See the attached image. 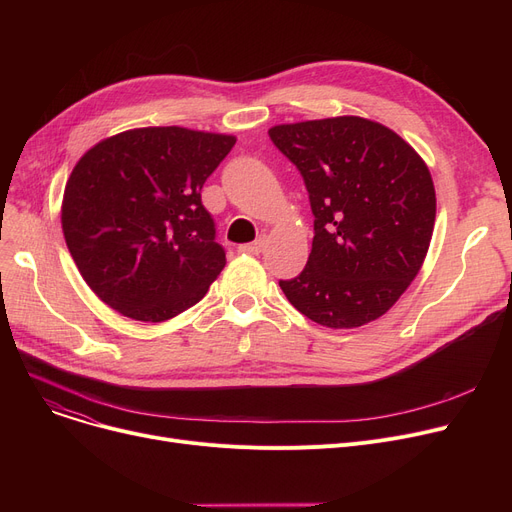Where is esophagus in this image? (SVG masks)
Returning <instances> with one entry per match:
<instances>
[{"label":"esophagus","instance_id":"1","mask_svg":"<svg viewBox=\"0 0 512 512\" xmlns=\"http://www.w3.org/2000/svg\"><path fill=\"white\" fill-rule=\"evenodd\" d=\"M265 245H267V238L261 236L259 240L249 242V245H240L238 251H240V253H247V255H259V253L265 249Z\"/></svg>","mask_w":512,"mask_h":512}]
</instances>
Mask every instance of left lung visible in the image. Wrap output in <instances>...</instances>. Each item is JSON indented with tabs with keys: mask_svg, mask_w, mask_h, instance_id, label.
<instances>
[{
	"mask_svg": "<svg viewBox=\"0 0 512 512\" xmlns=\"http://www.w3.org/2000/svg\"><path fill=\"white\" fill-rule=\"evenodd\" d=\"M270 139L299 168L315 215L307 267L280 288L294 309L332 330L382 317L425 261L436 188L423 157L361 116L272 126Z\"/></svg>",
	"mask_w": 512,
	"mask_h": 512,
	"instance_id": "1",
	"label": "left lung"
}]
</instances>
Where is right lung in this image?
I'll return each instance as SVG.
<instances>
[{
  "label": "right lung",
  "mask_w": 512,
  "mask_h": 512,
  "mask_svg": "<svg viewBox=\"0 0 512 512\" xmlns=\"http://www.w3.org/2000/svg\"><path fill=\"white\" fill-rule=\"evenodd\" d=\"M234 143V134L147 126L107 137L76 161L62 230L105 305L159 324L205 297L226 253L201 188Z\"/></svg>",
  "instance_id": "obj_1"
}]
</instances>
